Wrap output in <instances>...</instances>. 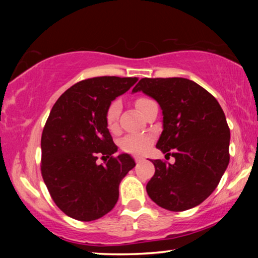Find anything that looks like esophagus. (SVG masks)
<instances>
[{
  "mask_svg": "<svg viewBox=\"0 0 258 258\" xmlns=\"http://www.w3.org/2000/svg\"><path fill=\"white\" fill-rule=\"evenodd\" d=\"M144 161V158L142 156H135V162L136 163H141V162Z\"/></svg>",
  "mask_w": 258,
  "mask_h": 258,
  "instance_id": "1",
  "label": "esophagus"
}]
</instances>
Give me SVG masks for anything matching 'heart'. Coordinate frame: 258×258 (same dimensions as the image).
Listing matches in <instances>:
<instances>
[{
    "label": "heart",
    "mask_w": 258,
    "mask_h": 258,
    "mask_svg": "<svg viewBox=\"0 0 258 258\" xmlns=\"http://www.w3.org/2000/svg\"><path fill=\"white\" fill-rule=\"evenodd\" d=\"M150 102H153L150 98L141 96L136 98L135 104L137 109L143 114L147 105ZM121 108L122 104L119 100H114L108 105L107 111H105V124H107V128L110 132H116L118 128V117L119 114H121ZM151 142H153V136L148 135V134H132V135L125 136L121 141L119 146L125 153L143 154L149 149Z\"/></svg>",
    "instance_id": "b5f03b06"
}]
</instances>
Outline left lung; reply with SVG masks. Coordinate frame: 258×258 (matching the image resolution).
Segmentation results:
<instances>
[{
  "mask_svg": "<svg viewBox=\"0 0 258 258\" xmlns=\"http://www.w3.org/2000/svg\"><path fill=\"white\" fill-rule=\"evenodd\" d=\"M155 98L163 112L156 147L175 163L155 160L147 192L157 206L184 211L199 206L216 189L229 164L230 129L216 98L182 77L141 79L133 89Z\"/></svg>",
  "mask_w": 258,
  "mask_h": 258,
  "instance_id": "1",
  "label": "left lung"
}]
</instances>
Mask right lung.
I'll use <instances>...</instances> for the list:
<instances>
[{
	"label": "right lung",
	"mask_w": 258,
	"mask_h": 258,
	"mask_svg": "<svg viewBox=\"0 0 258 258\" xmlns=\"http://www.w3.org/2000/svg\"><path fill=\"white\" fill-rule=\"evenodd\" d=\"M137 77L100 76L81 81L55 102L41 137V172L52 201L69 217L89 222L115 207L122 178L135 167L105 124L112 100ZM101 157L104 165H97Z\"/></svg>",
	"instance_id": "right-lung-1"
}]
</instances>
